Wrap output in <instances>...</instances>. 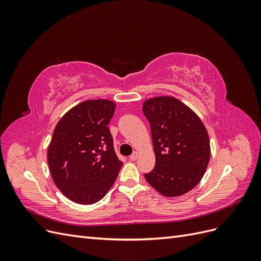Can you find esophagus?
<instances>
[{
  "instance_id": "obj_1",
  "label": "esophagus",
  "mask_w": 261,
  "mask_h": 261,
  "mask_svg": "<svg viewBox=\"0 0 261 261\" xmlns=\"http://www.w3.org/2000/svg\"><path fill=\"white\" fill-rule=\"evenodd\" d=\"M137 158H138V152H137V151H135L132 155H129V159H130L132 161H135V160L137 159Z\"/></svg>"
}]
</instances>
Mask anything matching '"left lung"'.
Listing matches in <instances>:
<instances>
[{
  "mask_svg": "<svg viewBox=\"0 0 261 261\" xmlns=\"http://www.w3.org/2000/svg\"><path fill=\"white\" fill-rule=\"evenodd\" d=\"M143 112L150 124L155 165L145 178L163 196L176 197L202 178L210 159V140L200 118L173 97L145 101Z\"/></svg>",
  "mask_w": 261,
  "mask_h": 261,
  "instance_id": "left-lung-1",
  "label": "left lung"
}]
</instances>
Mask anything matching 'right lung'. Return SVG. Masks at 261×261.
I'll list each match as a JSON object with an SVG mask.
<instances>
[{
    "label": "right lung",
    "instance_id": "add662e5",
    "mask_svg": "<svg viewBox=\"0 0 261 261\" xmlns=\"http://www.w3.org/2000/svg\"><path fill=\"white\" fill-rule=\"evenodd\" d=\"M114 111L112 101L87 100L55 126L48 149L49 168L55 185L74 202L101 200L122 168L108 127Z\"/></svg>",
    "mask_w": 261,
    "mask_h": 261
}]
</instances>
